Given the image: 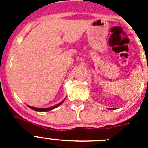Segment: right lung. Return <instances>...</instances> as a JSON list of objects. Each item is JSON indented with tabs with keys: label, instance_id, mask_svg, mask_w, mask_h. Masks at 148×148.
Here are the masks:
<instances>
[{
	"label": "right lung",
	"instance_id": "right-lung-1",
	"mask_svg": "<svg viewBox=\"0 0 148 148\" xmlns=\"http://www.w3.org/2000/svg\"><path fill=\"white\" fill-rule=\"evenodd\" d=\"M65 100V99H64ZM64 100H63L61 102H60L59 104H56V105L53 106V107H51V108H35V107H32V106H29V105H27L29 108H31L32 110H35V111H40V112H46V111H49L53 109H55V108H56L57 107H58L59 105H61V104H62L64 101Z\"/></svg>",
	"mask_w": 148,
	"mask_h": 148
}]
</instances>
